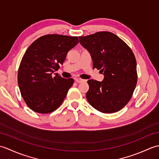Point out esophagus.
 I'll list each match as a JSON object with an SVG mask.
<instances>
[{
    "label": "esophagus",
    "instance_id": "obj_1",
    "mask_svg": "<svg viewBox=\"0 0 159 159\" xmlns=\"http://www.w3.org/2000/svg\"><path fill=\"white\" fill-rule=\"evenodd\" d=\"M75 81L76 83H81V82L84 81V80L81 79H79V78H76V79H75Z\"/></svg>",
    "mask_w": 159,
    "mask_h": 159
}]
</instances>
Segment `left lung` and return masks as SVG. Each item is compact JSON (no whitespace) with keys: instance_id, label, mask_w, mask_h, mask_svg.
Masks as SVG:
<instances>
[{"instance_id":"8db88e82","label":"left lung","mask_w":159,"mask_h":159,"mask_svg":"<svg viewBox=\"0 0 159 159\" xmlns=\"http://www.w3.org/2000/svg\"><path fill=\"white\" fill-rule=\"evenodd\" d=\"M79 41L91 54L93 69L104 72L102 82L91 79L86 98L94 109L113 113L126 105L137 83V61L130 48L109 31L80 36Z\"/></svg>"}]
</instances>
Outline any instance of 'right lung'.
I'll return each instance as SVG.
<instances>
[{"label":"right lung","instance_id":"1","mask_svg":"<svg viewBox=\"0 0 159 159\" xmlns=\"http://www.w3.org/2000/svg\"><path fill=\"white\" fill-rule=\"evenodd\" d=\"M79 43L77 37L48 34L40 37L26 50L20 62L18 83L21 95L30 109L46 114L62 104L74 79L56 74L67 53Z\"/></svg>","mask_w":159,"mask_h":159}]
</instances>
